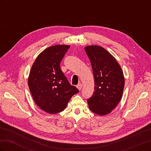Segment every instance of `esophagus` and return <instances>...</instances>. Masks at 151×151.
<instances>
[{
    "mask_svg": "<svg viewBox=\"0 0 151 151\" xmlns=\"http://www.w3.org/2000/svg\"><path fill=\"white\" fill-rule=\"evenodd\" d=\"M77 89H78L79 91H81V89H82V88H83V85H82L81 83H79V84H78V85L77 86Z\"/></svg>",
    "mask_w": 151,
    "mask_h": 151,
    "instance_id": "34e87169",
    "label": "esophagus"
}]
</instances>
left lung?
I'll list each match as a JSON object with an SVG mask.
<instances>
[{
	"mask_svg": "<svg viewBox=\"0 0 151 151\" xmlns=\"http://www.w3.org/2000/svg\"><path fill=\"white\" fill-rule=\"evenodd\" d=\"M92 66L94 91L88 99L91 111L98 115L110 113L119 103L125 86L122 68L115 58L104 48L90 45L84 48Z\"/></svg>",
	"mask_w": 151,
	"mask_h": 151,
	"instance_id": "obj_1",
	"label": "left lung"
}]
</instances>
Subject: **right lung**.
I'll list each match as a JSON object with an SVG mask.
<instances>
[{
	"label": "right lung",
	"instance_id": "1",
	"mask_svg": "<svg viewBox=\"0 0 151 151\" xmlns=\"http://www.w3.org/2000/svg\"><path fill=\"white\" fill-rule=\"evenodd\" d=\"M69 45H57L40 53L31 67L28 83L36 104L50 114L61 112L73 95L79 92L68 83L60 63Z\"/></svg>",
	"mask_w": 151,
	"mask_h": 151
}]
</instances>
